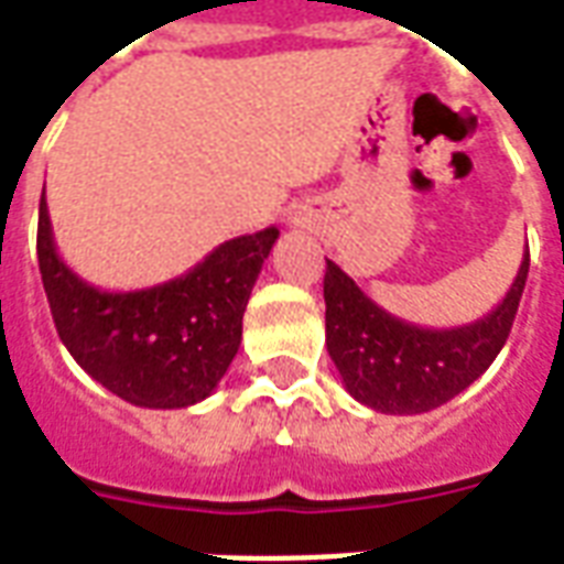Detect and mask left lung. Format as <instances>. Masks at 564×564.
I'll return each instance as SVG.
<instances>
[{
    "label": "left lung",
    "instance_id": "obj_1",
    "mask_svg": "<svg viewBox=\"0 0 564 564\" xmlns=\"http://www.w3.org/2000/svg\"><path fill=\"white\" fill-rule=\"evenodd\" d=\"M529 250L494 311L457 328H421L382 311L325 260V346L346 391L386 415H419L457 398L494 365L527 286Z\"/></svg>",
    "mask_w": 564,
    "mask_h": 564
}]
</instances>
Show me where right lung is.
<instances>
[{
	"label": "right lung",
	"mask_w": 564,
	"mask_h": 564,
	"mask_svg": "<svg viewBox=\"0 0 564 564\" xmlns=\"http://www.w3.org/2000/svg\"><path fill=\"white\" fill-rule=\"evenodd\" d=\"M278 236L265 227L229 239L173 281L107 293L65 265L41 194L37 265L62 344L95 382L133 406L185 410L239 352L241 316Z\"/></svg>",
	"instance_id": "obj_1"
}]
</instances>
